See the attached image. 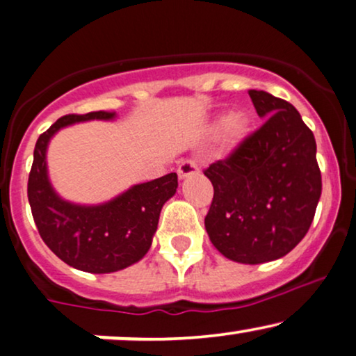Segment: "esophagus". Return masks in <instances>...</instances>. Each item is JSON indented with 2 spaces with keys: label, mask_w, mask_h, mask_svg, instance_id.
I'll return each instance as SVG.
<instances>
[{
  "label": "esophagus",
  "mask_w": 356,
  "mask_h": 356,
  "mask_svg": "<svg viewBox=\"0 0 356 356\" xmlns=\"http://www.w3.org/2000/svg\"><path fill=\"white\" fill-rule=\"evenodd\" d=\"M195 175H197V167H196L195 161H191V160L181 161V165L178 167L179 179H186L189 177H195Z\"/></svg>",
  "instance_id": "obj_1"
}]
</instances>
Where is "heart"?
<instances>
[{
	"label": "heart",
	"instance_id": "heart-1",
	"mask_svg": "<svg viewBox=\"0 0 356 356\" xmlns=\"http://www.w3.org/2000/svg\"><path fill=\"white\" fill-rule=\"evenodd\" d=\"M253 118L247 109H235L227 116H219L216 127H220L224 144L229 150L237 149L250 136Z\"/></svg>",
	"mask_w": 356,
	"mask_h": 356
}]
</instances>
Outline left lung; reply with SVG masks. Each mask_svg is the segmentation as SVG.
Returning <instances> with one entry per match:
<instances>
[{
	"label": "left lung",
	"instance_id": "1",
	"mask_svg": "<svg viewBox=\"0 0 356 356\" xmlns=\"http://www.w3.org/2000/svg\"><path fill=\"white\" fill-rule=\"evenodd\" d=\"M266 122L204 175L214 197L204 225L229 260L258 265L289 253L311 227L322 193L316 138L288 101L248 91Z\"/></svg>",
	"mask_w": 356,
	"mask_h": 356
}]
</instances>
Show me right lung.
Listing matches in <instances>:
<instances>
[{
    "label": "right lung",
    "mask_w": 356,
    "mask_h": 356,
    "mask_svg": "<svg viewBox=\"0 0 356 356\" xmlns=\"http://www.w3.org/2000/svg\"><path fill=\"white\" fill-rule=\"evenodd\" d=\"M116 113L68 114L37 138L27 197L39 234L60 260L86 273H114L140 261L159 227L161 207L175 196L177 173L134 184L99 204L63 200L49 177L47 149L62 129L88 121H114Z\"/></svg>",
    "instance_id": "1"
}]
</instances>
